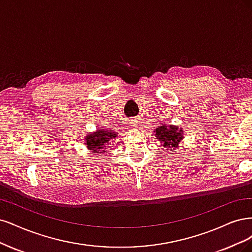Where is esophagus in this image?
<instances>
[{
    "label": "esophagus",
    "instance_id": "1",
    "mask_svg": "<svg viewBox=\"0 0 252 252\" xmlns=\"http://www.w3.org/2000/svg\"><path fill=\"white\" fill-rule=\"evenodd\" d=\"M128 124H129V126L132 127H138V119L137 118H129L128 120Z\"/></svg>",
    "mask_w": 252,
    "mask_h": 252
}]
</instances>
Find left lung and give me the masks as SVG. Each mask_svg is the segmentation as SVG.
I'll list each match as a JSON object with an SVG mask.
<instances>
[{
  "instance_id": "1",
  "label": "left lung",
  "mask_w": 252,
  "mask_h": 252,
  "mask_svg": "<svg viewBox=\"0 0 252 252\" xmlns=\"http://www.w3.org/2000/svg\"><path fill=\"white\" fill-rule=\"evenodd\" d=\"M178 126H160L156 128V137L161 141V145L163 149L176 150L180 145V141L182 140V135L177 131ZM182 131V129H181ZM180 131V132H181Z\"/></svg>"
}]
</instances>
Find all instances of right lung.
<instances>
[{
  "instance_id": "add662e5",
  "label": "right lung",
  "mask_w": 252,
  "mask_h": 252,
  "mask_svg": "<svg viewBox=\"0 0 252 252\" xmlns=\"http://www.w3.org/2000/svg\"><path fill=\"white\" fill-rule=\"evenodd\" d=\"M115 132H108L107 129H99L97 133L89 135L86 138L87 147L94 153H103L108 148V142L116 137Z\"/></svg>"
}]
</instances>
